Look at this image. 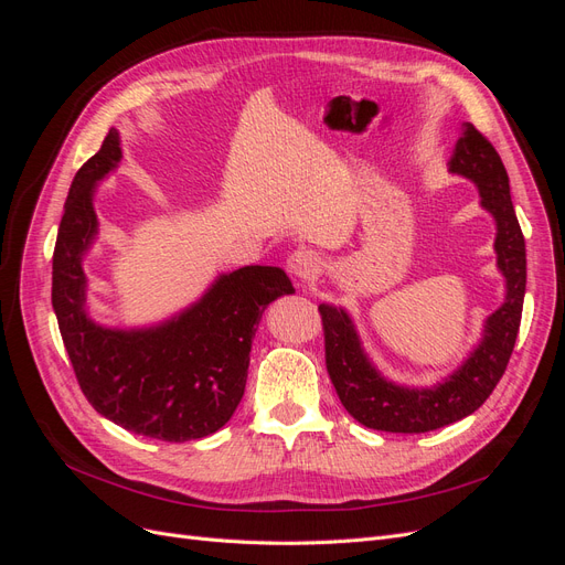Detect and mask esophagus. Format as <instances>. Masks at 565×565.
I'll use <instances>...</instances> for the list:
<instances>
[{"label": "esophagus", "instance_id": "obj_1", "mask_svg": "<svg viewBox=\"0 0 565 565\" xmlns=\"http://www.w3.org/2000/svg\"><path fill=\"white\" fill-rule=\"evenodd\" d=\"M287 270L292 273L295 280L306 282V280L316 278L318 273H320V259H318V256H316L313 252H309V249H297V252L289 254Z\"/></svg>", "mask_w": 565, "mask_h": 565}]
</instances>
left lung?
<instances>
[{"mask_svg":"<svg viewBox=\"0 0 565 565\" xmlns=\"http://www.w3.org/2000/svg\"><path fill=\"white\" fill-rule=\"evenodd\" d=\"M450 172L467 177L481 193V207L498 226L494 252L507 280L504 303L483 324V339L448 380L431 388H409L384 380L372 365L355 324L344 309L320 303L324 365L337 396L353 419L367 429L391 434H426L465 419L498 386L516 344L525 297V241L509 195V177L498 150L473 125H465Z\"/></svg>","mask_w":565,"mask_h":565,"instance_id":"1","label":"left lung"}]
</instances>
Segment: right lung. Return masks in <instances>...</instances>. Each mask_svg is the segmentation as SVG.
<instances>
[{"instance_id": "right-lung-1", "label": "right lung", "mask_w": 565, "mask_h": 565, "mask_svg": "<svg viewBox=\"0 0 565 565\" xmlns=\"http://www.w3.org/2000/svg\"><path fill=\"white\" fill-rule=\"evenodd\" d=\"M119 134L79 167L54 249L51 303L77 384L98 415L127 431L183 443L224 426L243 401L256 324L270 301L292 295L287 273L245 266L224 273L179 316L156 328L113 330L87 316L82 256L94 243L96 181L117 167Z\"/></svg>"}]
</instances>
